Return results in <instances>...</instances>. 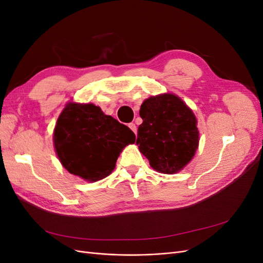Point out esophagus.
I'll list each match as a JSON object with an SVG mask.
<instances>
[{
	"label": "esophagus",
	"mask_w": 263,
	"mask_h": 263,
	"mask_svg": "<svg viewBox=\"0 0 263 263\" xmlns=\"http://www.w3.org/2000/svg\"><path fill=\"white\" fill-rule=\"evenodd\" d=\"M128 126H129V128H130L135 134H137V126H136V125H135L134 123H130Z\"/></svg>",
	"instance_id": "1"
}]
</instances>
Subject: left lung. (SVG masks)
<instances>
[{"label": "left lung", "mask_w": 263, "mask_h": 263, "mask_svg": "<svg viewBox=\"0 0 263 263\" xmlns=\"http://www.w3.org/2000/svg\"><path fill=\"white\" fill-rule=\"evenodd\" d=\"M136 144L150 165L161 173L182 170L198 146L196 118L177 95L151 97L141 104Z\"/></svg>", "instance_id": "1"}]
</instances>
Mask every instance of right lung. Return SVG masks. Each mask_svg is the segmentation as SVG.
I'll return each instance as SVG.
<instances>
[{
	"instance_id": "obj_1",
	"label": "right lung",
	"mask_w": 263,
	"mask_h": 263,
	"mask_svg": "<svg viewBox=\"0 0 263 263\" xmlns=\"http://www.w3.org/2000/svg\"><path fill=\"white\" fill-rule=\"evenodd\" d=\"M135 134L93 104H69L53 132V144L62 165L74 176L95 182L109 176L123 148Z\"/></svg>"
}]
</instances>
